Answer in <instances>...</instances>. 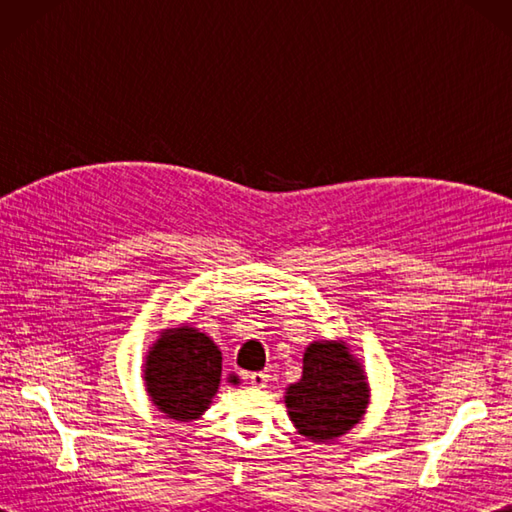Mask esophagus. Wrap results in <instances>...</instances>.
<instances>
[{
    "label": "esophagus",
    "instance_id": "esophagus-1",
    "mask_svg": "<svg viewBox=\"0 0 512 512\" xmlns=\"http://www.w3.org/2000/svg\"><path fill=\"white\" fill-rule=\"evenodd\" d=\"M246 378L250 380V385L253 387H266L268 383V372H253V374H246Z\"/></svg>",
    "mask_w": 512,
    "mask_h": 512
}]
</instances>
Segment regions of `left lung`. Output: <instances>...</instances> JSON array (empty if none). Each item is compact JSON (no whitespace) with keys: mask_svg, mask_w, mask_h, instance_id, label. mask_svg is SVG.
<instances>
[{"mask_svg":"<svg viewBox=\"0 0 512 512\" xmlns=\"http://www.w3.org/2000/svg\"><path fill=\"white\" fill-rule=\"evenodd\" d=\"M286 407L301 436L330 442L350 431L367 407L361 365L341 343H312L303 354V376L286 391Z\"/></svg>","mask_w":512,"mask_h":512,"instance_id":"1","label":"left lung"}]
</instances>
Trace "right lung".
I'll return each mask as SVG.
<instances>
[{"label": "right lung", "instance_id": "right-lung-1", "mask_svg": "<svg viewBox=\"0 0 512 512\" xmlns=\"http://www.w3.org/2000/svg\"><path fill=\"white\" fill-rule=\"evenodd\" d=\"M147 391L173 420H193L209 407L222 380V352L209 336L182 325L151 347ZM237 383V378H231Z\"/></svg>", "mask_w": 512, "mask_h": 512}]
</instances>
